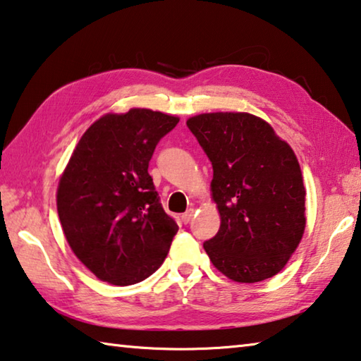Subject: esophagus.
Segmentation results:
<instances>
[{"label": "esophagus", "instance_id": "esophagus-1", "mask_svg": "<svg viewBox=\"0 0 361 361\" xmlns=\"http://www.w3.org/2000/svg\"><path fill=\"white\" fill-rule=\"evenodd\" d=\"M193 214H195V209H192V207H190V209H188L185 214H182V222H184V224L190 222V220L193 219Z\"/></svg>", "mask_w": 361, "mask_h": 361}]
</instances>
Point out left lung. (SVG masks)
Segmentation results:
<instances>
[{
	"label": "left lung",
	"instance_id": "obj_1",
	"mask_svg": "<svg viewBox=\"0 0 361 361\" xmlns=\"http://www.w3.org/2000/svg\"><path fill=\"white\" fill-rule=\"evenodd\" d=\"M214 169L217 235L203 244L220 273L252 283L276 276L306 226L300 163L273 126L247 112L200 114L187 120Z\"/></svg>",
	"mask_w": 361,
	"mask_h": 361
}]
</instances>
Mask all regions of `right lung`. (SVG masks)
<instances>
[{"label": "right lung", "mask_w": 361, "mask_h": 361, "mask_svg": "<svg viewBox=\"0 0 361 361\" xmlns=\"http://www.w3.org/2000/svg\"><path fill=\"white\" fill-rule=\"evenodd\" d=\"M179 118L150 109L106 114L75 145L56 190L69 247L98 277L133 286L161 267L179 230L164 212L149 161Z\"/></svg>", "instance_id": "add662e5"}]
</instances>
